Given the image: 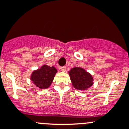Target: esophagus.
I'll use <instances>...</instances> for the list:
<instances>
[{"mask_svg": "<svg viewBox=\"0 0 129 129\" xmlns=\"http://www.w3.org/2000/svg\"><path fill=\"white\" fill-rule=\"evenodd\" d=\"M60 70H61V71L66 72V67H60Z\"/></svg>", "mask_w": 129, "mask_h": 129, "instance_id": "34e87169", "label": "esophagus"}]
</instances>
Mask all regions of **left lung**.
Wrapping results in <instances>:
<instances>
[{"instance_id":"1","label":"left lung","mask_w":129,"mask_h":129,"mask_svg":"<svg viewBox=\"0 0 129 129\" xmlns=\"http://www.w3.org/2000/svg\"><path fill=\"white\" fill-rule=\"evenodd\" d=\"M73 86L79 90H85L92 86L93 78L81 67H74L69 71Z\"/></svg>"}]
</instances>
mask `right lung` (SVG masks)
<instances>
[{"label": "right lung", "mask_w": 129, "mask_h": 129, "mask_svg": "<svg viewBox=\"0 0 129 129\" xmlns=\"http://www.w3.org/2000/svg\"><path fill=\"white\" fill-rule=\"evenodd\" d=\"M56 73V68L44 64L40 69L32 72L30 79L37 87L45 89L51 85Z\"/></svg>", "instance_id": "add662e5"}]
</instances>
